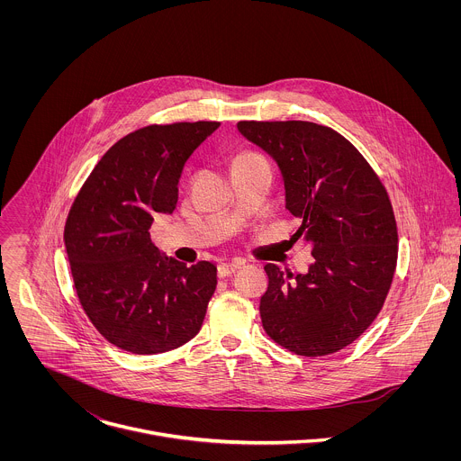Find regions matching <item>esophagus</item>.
<instances>
[{"label":"esophagus","mask_w":461,"mask_h":461,"mask_svg":"<svg viewBox=\"0 0 461 461\" xmlns=\"http://www.w3.org/2000/svg\"><path fill=\"white\" fill-rule=\"evenodd\" d=\"M240 269V264H220L218 266V276L220 278H227L232 273H236Z\"/></svg>","instance_id":"obj_1"}]
</instances>
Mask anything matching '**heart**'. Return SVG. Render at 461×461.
<instances>
[{"instance_id":"heart-1","label":"heart","mask_w":461,"mask_h":461,"mask_svg":"<svg viewBox=\"0 0 461 461\" xmlns=\"http://www.w3.org/2000/svg\"><path fill=\"white\" fill-rule=\"evenodd\" d=\"M256 159H261V156H258V154H254V152H241V154H238V156L234 158L232 168H234V167H240V165H245V163H250V161H256Z\"/></svg>"}]
</instances>
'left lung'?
Instances as JSON below:
<instances>
[{
    "instance_id": "left-lung-1",
    "label": "left lung",
    "mask_w": 461,
    "mask_h": 461,
    "mask_svg": "<svg viewBox=\"0 0 461 461\" xmlns=\"http://www.w3.org/2000/svg\"><path fill=\"white\" fill-rule=\"evenodd\" d=\"M282 174L285 207L311 245L307 273L266 264L259 312L266 333L302 357L335 353L358 339L384 307L397 261L389 195L364 156L339 132L303 121L238 122Z\"/></svg>"
}]
</instances>
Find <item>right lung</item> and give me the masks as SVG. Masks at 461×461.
Segmentation results:
<instances>
[{"mask_svg": "<svg viewBox=\"0 0 461 461\" xmlns=\"http://www.w3.org/2000/svg\"><path fill=\"white\" fill-rule=\"evenodd\" d=\"M220 122L147 126L95 165L67 216L64 241L79 303L97 331L134 355L176 349L202 327L216 266H186L150 241L172 214L185 163Z\"/></svg>", "mask_w": 461, "mask_h": 461, "instance_id": "obj_1", "label": "right lung"}]
</instances>
